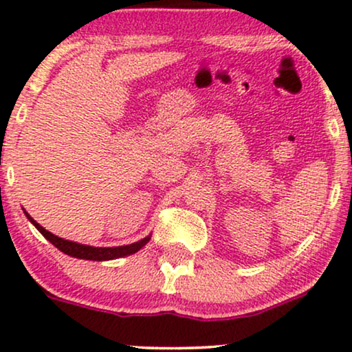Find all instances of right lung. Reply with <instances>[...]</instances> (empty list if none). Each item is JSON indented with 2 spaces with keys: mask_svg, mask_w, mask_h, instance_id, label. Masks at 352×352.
Instances as JSON below:
<instances>
[{
  "mask_svg": "<svg viewBox=\"0 0 352 352\" xmlns=\"http://www.w3.org/2000/svg\"><path fill=\"white\" fill-rule=\"evenodd\" d=\"M26 213V212H24ZM26 217L30 218L31 223L34 225L39 232L43 233V236L46 240H50L56 248L60 250L63 253L69 254V256L74 258H80V260H92V261H107V260H114V258H122V256H129V254H134L139 252L142 246H145L151 240V235L142 238V240L135 241V243L125 245V246H114V248H96V246H89V245H80L76 243V241H69L64 240V238H59L56 235H52L51 232H47L46 228H43L38 221L33 220L30 215L26 213Z\"/></svg>",
  "mask_w": 352,
  "mask_h": 352,
  "instance_id": "right-lung-1",
  "label": "right lung"
}]
</instances>
